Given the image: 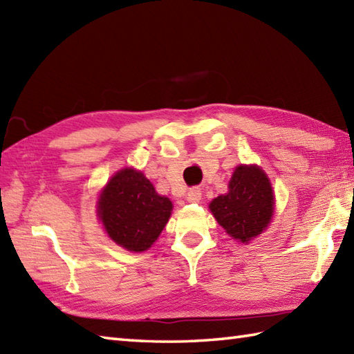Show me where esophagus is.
<instances>
[{"mask_svg": "<svg viewBox=\"0 0 354 354\" xmlns=\"http://www.w3.org/2000/svg\"><path fill=\"white\" fill-rule=\"evenodd\" d=\"M201 199H202V193L199 189H192L189 194H187V201L193 202V204H196V202H199Z\"/></svg>", "mask_w": 354, "mask_h": 354, "instance_id": "34e87169", "label": "esophagus"}]
</instances>
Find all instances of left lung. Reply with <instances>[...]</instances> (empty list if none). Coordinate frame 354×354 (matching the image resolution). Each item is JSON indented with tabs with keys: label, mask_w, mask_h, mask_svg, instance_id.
<instances>
[{
	"label": "left lung",
	"mask_w": 354,
	"mask_h": 354,
	"mask_svg": "<svg viewBox=\"0 0 354 354\" xmlns=\"http://www.w3.org/2000/svg\"><path fill=\"white\" fill-rule=\"evenodd\" d=\"M209 209L231 237L248 243L272 217L274 193L266 173L257 165H239L228 193L213 199Z\"/></svg>",
	"instance_id": "1"
}]
</instances>
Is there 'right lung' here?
I'll return each instance as SVG.
<instances>
[{
	"instance_id": "obj_1",
	"label": "right lung",
	"mask_w": 354,
	"mask_h": 354,
	"mask_svg": "<svg viewBox=\"0 0 354 354\" xmlns=\"http://www.w3.org/2000/svg\"><path fill=\"white\" fill-rule=\"evenodd\" d=\"M171 207L169 198L160 196L141 171L123 169L103 189L99 217L117 245L141 252L161 234Z\"/></svg>"
}]
</instances>
